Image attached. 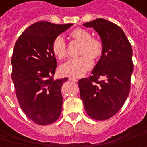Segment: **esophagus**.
<instances>
[{
  "mask_svg": "<svg viewBox=\"0 0 147 147\" xmlns=\"http://www.w3.org/2000/svg\"><path fill=\"white\" fill-rule=\"evenodd\" d=\"M69 80H70L71 81H73V82H78V80L77 79H76V78H69Z\"/></svg>",
  "mask_w": 147,
  "mask_h": 147,
  "instance_id": "esophagus-1",
  "label": "esophagus"
}]
</instances>
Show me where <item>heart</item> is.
<instances>
[{
	"instance_id": "1",
	"label": "heart",
	"mask_w": 147,
	"mask_h": 147,
	"mask_svg": "<svg viewBox=\"0 0 147 147\" xmlns=\"http://www.w3.org/2000/svg\"><path fill=\"white\" fill-rule=\"evenodd\" d=\"M71 37L82 42L80 55L82 56L71 58L60 66V72L63 76L79 78L84 76L93 65V59L99 58L102 53V45L96 38L91 37V33L83 28L75 29L70 33ZM53 54L59 59L66 56L67 45L62 36L54 38L52 44Z\"/></svg>"
}]
</instances>
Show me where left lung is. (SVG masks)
<instances>
[{"mask_svg":"<svg viewBox=\"0 0 147 147\" xmlns=\"http://www.w3.org/2000/svg\"><path fill=\"white\" fill-rule=\"evenodd\" d=\"M99 35L102 53L92 76L79 80L80 98L91 119L106 120L123 107L131 88L133 72L132 49L126 35L117 24L102 18L84 24ZM99 78L102 81H98Z\"/></svg>","mask_w":147,"mask_h":147,"instance_id":"left-lung-1","label":"left lung"}]
</instances>
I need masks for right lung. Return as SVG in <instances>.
<instances>
[{
	"label": "right lung",
	"mask_w": 147,
	"mask_h": 147,
	"mask_svg": "<svg viewBox=\"0 0 147 147\" xmlns=\"http://www.w3.org/2000/svg\"><path fill=\"white\" fill-rule=\"evenodd\" d=\"M72 25L39 21L24 31L14 46L12 80L16 98L24 113L40 125L56 122L61 114V87L67 78L53 79L57 63L52 44Z\"/></svg>",
	"instance_id": "add662e5"
}]
</instances>
